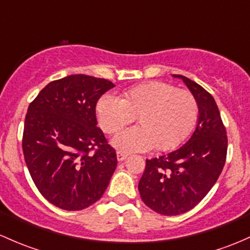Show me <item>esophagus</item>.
Here are the masks:
<instances>
[{
  "label": "esophagus",
  "mask_w": 250,
  "mask_h": 250,
  "mask_svg": "<svg viewBox=\"0 0 250 250\" xmlns=\"http://www.w3.org/2000/svg\"><path fill=\"white\" fill-rule=\"evenodd\" d=\"M116 154H117V160H118V162H123V160H125L128 157L127 153H123V152H120V151H118Z\"/></svg>",
  "instance_id": "esophagus-1"
}]
</instances>
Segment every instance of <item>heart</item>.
<instances>
[{"label": "heart", "mask_w": 250, "mask_h": 250, "mask_svg": "<svg viewBox=\"0 0 250 250\" xmlns=\"http://www.w3.org/2000/svg\"><path fill=\"white\" fill-rule=\"evenodd\" d=\"M97 115L105 133L117 132L136 116L138 125L111 139V145L120 152H143L153 146L169 151L187 138L196 120L198 104L190 92L152 81L125 92L122 99L110 94L102 97Z\"/></svg>", "instance_id": "obj_1"}]
</instances>
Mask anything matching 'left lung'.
<instances>
[{
  "instance_id": "obj_1",
  "label": "left lung",
  "mask_w": 250,
  "mask_h": 250,
  "mask_svg": "<svg viewBox=\"0 0 250 250\" xmlns=\"http://www.w3.org/2000/svg\"><path fill=\"white\" fill-rule=\"evenodd\" d=\"M199 107L195 130L176 151L146 160L139 193L147 206L163 215L188 212L213 187L227 159L228 139L213 97L183 75Z\"/></svg>"
}]
</instances>
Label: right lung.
<instances>
[{
    "label": "right lung",
    "mask_w": 250,
    "mask_h": 250,
    "mask_svg": "<svg viewBox=\"0 0 250 250\" xmlns=\"http://www.w3.org/2000/svg\"><path fill=\"white\" fill-rule=\"evenodd\" d=\"M114 86L105 79L69 75L48 83L28 106L22 136L26 165L42 195L59 208H86L109 186L117 157L97 127L96 104Z\"/></svg>",
    "instance_id": "obj_1"
}]
</instances>
